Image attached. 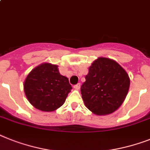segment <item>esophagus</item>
Instances as JSON below:
<instances>
[{"label":"esophagus","mask_w":150,"mask_h":150,"mask_svg":"<svg viewBox=\"0 0 150 150\" xmlns=\"http://www.w3.org/2000/svg\"><path fill=\"white\" fill-rule=\"evenodd\" d=\"M74 88L75 90H79L80 89V84H77V85H74Z\"/></svg>","instance_id":"1"}]
</instances>
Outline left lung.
Wrapping results in <instances>:
<instances>
[{"mask_svg": "<svg viewBox=\"0 0 150 150\" xmlns=\"http://www.w3.org/2000/svg\"><path fill=\"white\" fill-rule=\"evenodd\" d=\"M129 83V75L117 62L98 58L89 67L81 87L85 105L97 115L111 114L125 100Z\"/></svg>", "mask_w": 150, "mask_h": 150, "instance_id": "obj_1", "label": "left lung"}]
</instances>
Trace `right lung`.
I'll list each match as a JSON object with an SVG mask.
<instances>
[{"label":"right lung","mask_w":150,"mask_h":150,"mask_svg":"<svg viewBox=\"0 0 150 150\" xmlns=\"http://www.w3.org/2000/svg\"><path fill=\"white\" fill-rule=\"evenodd\" d=\"M23 89L33 106L42 111L50 112L65 103L72 88L68 78L59 73L58 65L46 62L29 73Z\"/></svg>","instance_id":"add662e5"}]
</instances>
